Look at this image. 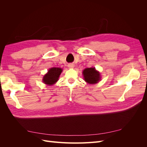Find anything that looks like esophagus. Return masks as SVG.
I'll use <instances>...</instances> for the list:
<instances>
[{"mask_svg": "<svg viewBox=\"0 0 147 147\" xmlns=\"http://www.w3.org/2000/svg\"><path fill=\"white\" fill-rule=\"evenodd\" d=\"M68 67H69L70 69H73L74 67V65L72 64H69V65H68Z\"/></svg>", "mask_w": 147, "mask_h": 147, "instance_id": "esophagus-1", "label": "esophagus"}]
</instances>
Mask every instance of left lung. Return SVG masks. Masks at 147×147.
I'll return each instance as SVG.
<instances>
[{
    "label": "left lung",
    "instance_id": "1",
    "mask_svg": "<svg viewBox=\"0 0 147 147\" xmlns=\"http://www.w3.org/2000/svg\"><path fill=\"white\" fill-rule=\"evenodd\" d=\"M84 80L88 84H94L99 83L101 80V75L95 67L86 68L83 70Z\"/></svg>",
    "mask_w": 147,
    "mask_h": 147
}]
</instances>
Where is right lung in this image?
<instances>
[{
	"label": "right lung",
	"instance_id": "1",
	"mask_svg": "<svg viewBox=\"0 0 147 147\" xmlns=\"http://www.w3.org/2000/svg\"><path fill=\"white\" fill-rule=\"evenodd\" d=\"M62 72L63 69L59 67H52L48 69V72L43 75V83L47 85H53L58 81Z\"/></svg>",
	"mask_w": 147,
	"mask_h": 147
}]
</instances>
